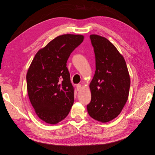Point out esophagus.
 Returning <instances> with one entry per match:
<instances>
[{
  "instance_id": "esophagus-1",
  "label": "esophagus",
  "mask_w": 155,
  "mask_h": 155,
  "mask_svg": "<svg viewBox=\"0 0 155 155\" xmlns=\"http://www.w3.org/2000/svg\"><path fill=\"white\" fill-rule=\"evenodd\" d=\"M76 87H77V91H79L81 88V84H78V85H77Z\"/></svg>"
}]
</instances>
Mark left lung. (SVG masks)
<instances>
[{
	"label": "left lung",
	"instance_id": "1",
	"mask_svg": "<svg viewBox=\"0 0 155 155\" xmlns=\"http://www.w3.org/2000/svg\"><path fill=\"white\" fill-rule=\"evenodd\" d=\"M96 57V71L90 83L91 101L87 111L102 123L114 119L128 100L130 80L125 61L104 37L90 35Z\"/></svg>",
	"mask_w": 155,
	"mask_h": 155
}]
</instances>
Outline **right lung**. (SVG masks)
Returning <instances> with one entry per match:
<instances>
[{
	"instance_id": "add662e5",
	"label": "right lung",
	"mask_w": 155,
	"mask_h": 155,
	"mask_svg": "<svg viewBox=\"0 0 155 155\" xmlns=\"http://www.w3.org/2000/svg\"><path fill=\"white\" fill-rule=\"evenodd\" d=\"M84 39L82 35L64 34L40 49L26 74L28 97L36 114L54 125L64 120L74 101L67 62L73 50Z\"/></svg>"
}]
</instances>
